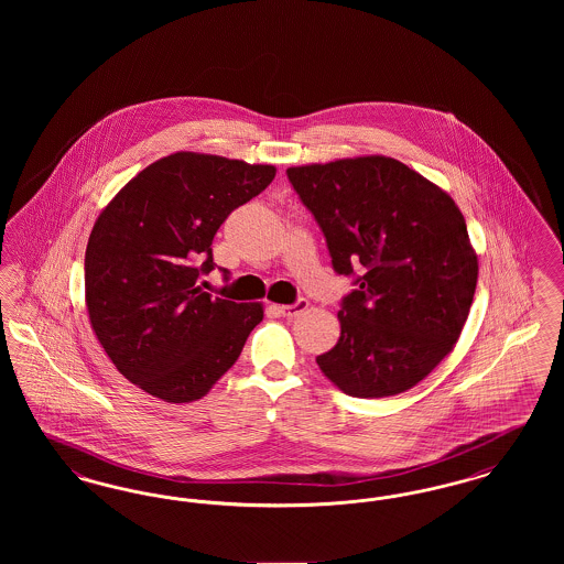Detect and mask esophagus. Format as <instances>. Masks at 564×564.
I'll use <instances>...</instances> for the list:
<instances>
[{"label": "esophagus", "instance_id": "1", "mask_svg": "<svg viewBox=\"0 0 564 564\" xmlns=\"http://www.w3.org/2000/svg\"><path fill=\"white\" fill-rule=\"evenodd\" d=\"M308 308V300L306 297H297L294 304H285V306H276V311H279V315H283V317H297V315H302L304 311Z\"/></svg>", "mask_w": 564, "mask_h": 564}]
</instances>
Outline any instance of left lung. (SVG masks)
Masks as SVG:
<instances>
[{
  "mask_svg": "<svg viewBox=\"0 0 564 564\" xmlns=\"http://www.w3.org/2000/svg\"><path fill=\"white\" fill-rule=\"evenodd\" d=\"M322 228L332 269L352 279L340 338L317 357L352 398L412 389L453 350L467 322L478 258L455 200L384 156L288 169Z\"/></svg>",
  "mask_w": 564,
  "mask_h": 564,
  "instance_id": "obj_1",
  "label": "left lung"
}]
</instances>
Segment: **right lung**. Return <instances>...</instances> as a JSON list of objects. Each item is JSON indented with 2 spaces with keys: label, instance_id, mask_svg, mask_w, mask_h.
<instances>
[{
  "label": "right lung",
  "instance_id": "add662e5",
  "mask_svg": "<svg viewBox=\"0 0 564 564\" xmlns=\"http://www.w3.org/2000/svg\"><path fill=\"white\" fill-rule=\"evenodd\" d=\"M276 169L177 152L116 194L90 232V325L118 372L164 402L200 400L239 359L260 304L203 292L215 232L269 188ZM221 270L224 281L230 272Z\"/></svg>",
  "mask_w": 564,
  "mask_h": 564
}]
</instances>
